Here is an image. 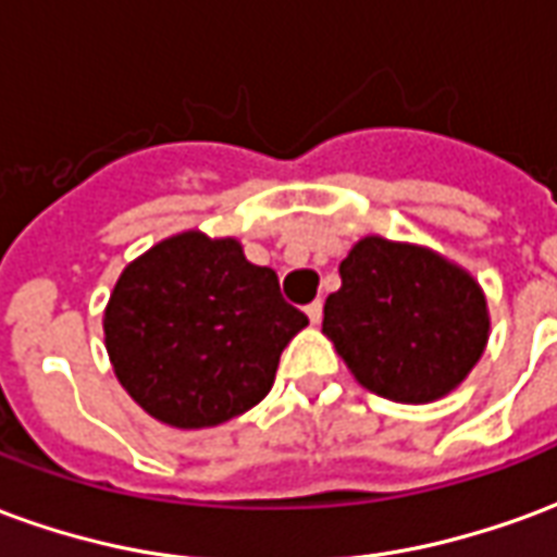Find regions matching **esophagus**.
I'll return each mask as SVG.
<instances>
[{"mask_svg": "<svg viewBox=\"0 0 557 557\" xmlns=\"http://www.w3.org/2000/svg\"><path fill=\"white\" fill-rule=\"evenodd\" d=\"M307 315H310V322H322V301H313V304H307Z\"/></svg>", "mask_w": 557, "mask_h": 557, "instance_id": "34e87169", "label": "esophagus"}]
</instances>
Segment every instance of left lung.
I'll return each instance as SVG.
<instances>
[{
	"mask_svg": "<svg viewBox=\"0 0 557 557\" xmlns=\"http://www.w3.org/2000/svg\"><path fill=\"white\" fill-rule=\"evenodd\" d=\"M325 331L363 387L397 403H432L480 361L490 319L474 280L442 256L363 238L339 262Z\"/></svg>",
	"mask_w": 557,
	"mask_h": 557,
	"instance_id": "obj_1",
	"label": "left lung"
}]
</instances>
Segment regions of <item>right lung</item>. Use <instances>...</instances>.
<instances>
[{
    "instance_id": "right-lung-1",
    "label": "right lung",
    "mask_w": 557,
    "mask_h": 557,
    "mask_svg": "<svg viewBox=\"0 0 557 557\" xmlns=\"http://www.w3.org/2000/svg\"><path fill=\"white\" fill-rule=\"evenodd\" d=\"M304 325L271 268L247 262L238 242L199 232L131 262L103 313L119 382L151 418L182 430L253 409Z\"/></svg>"
}]
</instances>
